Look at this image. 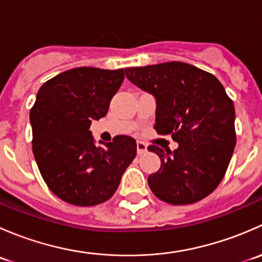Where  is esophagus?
<instances>
[{
  "label": "esophagus",
  "mask_w": 262,
  "mask_h": 262,
  "mask_svg": "<svg viewBox=\"0 0 262 262\" xmlns=\"http://www.w3.org/2000/svg\"><path fill=\"white\" fill-rule=\"evenodd\" d=\"M144 152H147V144L138 141L137 142V153H138V155H143Z\"/></svg>",
  "instance_id": "1"
}]
</instances>
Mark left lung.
<instances>
[{
    "label": "left lung",
    "instance_id": "left-lung-1",
    "mask_svg": "<svg viewBox=\"0 0 262 262\" xmlns=\"http://www.w3.org/2000/svg\"><path fill=\"white\" fill-rule=\"evenodd\" d=\"M132 83L156 99L158 134H171L173 152L149 146L161 167L148 176L158 199L192 204L213 192L224 178L234 146V105L215 76L184 62L125 68Z\"/></svg>",
    "mask_w": 262,
    "mask_h": 262
}]
</instances>
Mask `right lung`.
<instances>
[{
  "instance_id": "add662e5",
  "label": "right lung",
  "mask_w": 262,
  "mask_h": 262,
  "mask_svg": "<svg viewBox=\"0 0 262 262\" xmlns=\"http://www.w3.org/2000/svg\"><path fill=\"white\" fill-rule=\"evenodd\" d=\"M124 70L78 67L39 89L30 110L33 153L44 181L59 199L92 207L114 195L137 155L136 139L118 136L96 146L92 120L107 114Z\"/></svg>"
}]
</instances>
